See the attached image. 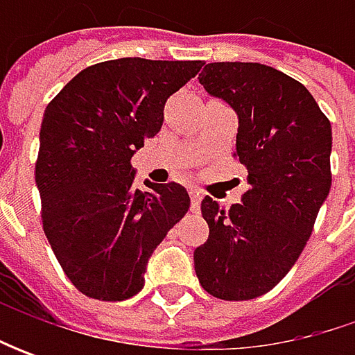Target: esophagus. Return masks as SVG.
I'll list each match as a JSON object with an SVG mask.
<instances>
[{
    "instance_id": "1",
    "label": "esophagus",
    "mask_w": 355,
    "mask_h": 355,
    "mask_svg": "<svg viewBox=\"0 0 355 355\" xmlns=\"http://www.w3.org/2000/svg\"><path fill=\"white\" fill-rule=\"evenodd\" d=\"M189 193H191V211L199 213V209H201V191L199 189H191Z\"/></svg>"
}]
</instances>
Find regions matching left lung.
<instances>
[{
	"mask_svg": "<svg viewBox=\"0 0 355 355\" xmlns=\"http://www.w3.org/2000/svg\"><path fill=\"white\" fill-rule=\"evenodd\" d=\"M239 116L233 156L249 189L223 209L205 196L209 239L193 252L203 291L251 300L298 261L332 185V126L304 85L261 62H209L198 76Z\"/></svg>",
	"mask_w": 355,
	"mask_h": 355,
	"instance_id": "left-lung-1",
	"label": "left lung"
}]
</instances>
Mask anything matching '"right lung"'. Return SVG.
<instances>
[{
  "instance_id": "obj_1",
  "label": "right lung",
  "mask_w": 355,
  "mask_h": 355,
  "mask_svg": "<svg viewBox=\"0 0 355 355\" xmlns=\"http://www.w3.org/2000/svg\"><path fill=\"white\" fill-rule=\"evenodd\" d=\"M201 67L104 61L47 104L35 164L43 231L64 275L90 298L118 302L140 293L148 259L189 209L175 182L138 189L130 159L159 132L166 101Z\"/></svg>"
}]
</instances>
